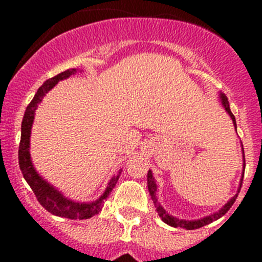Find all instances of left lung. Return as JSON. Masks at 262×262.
<instances>
[{"label":"left lung","instance_id":"1","mask_svg":"<svg viewBox=\"0 0 262 262\" xmlns=\"http://www.w3.org/2000/svg\"><path fill=\"white\" fill-rule=\"evenodd\" d=\"M221 102H222V105H223V107L226 108L227 113H228V115L231 117V119H232L233 126H235V128H236L235 115L231 113L228 99H227V97L224 96L223 93H221ZM243 154H244V149H243ZM243 159H244V156H243ZM243 163H244V164H243V166H244V169H245V159H244V161H243ZM243 177H244V173H243ZM243 177H242V180H240L239 191H240V187H242V184H243ZM147 184H148V190H149L151 198H152V201H154V203H155V207H156V210H157V214H159V216L161 217V221H163L164 223L169 224V226L176 227V228H177V227H181V228H186V230H196V228H201V227L207 226V224L212 223L214 221H217L219 217L223 216V215L226 214V212L228 211L231 207H232V205L235 203V201H236V196H237V194H236V195H233L232 198H231V200L228 201V202H227L221 210H219V211L214 212V214L209 215V216H205V217H202V219H196V221H185V219H178V217L173 216V215H169L168 212L164 210L163 206L160 205V202H157V196H156L157 185H156V181H155L154 174H152L151 170H148Z\"/></svg>","mask_w":262,"mask_h":262}]
</instances>
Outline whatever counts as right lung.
<instances>
[{
  "label": "right lung",
  "mask_w": 262,
  "mask_h": 262,
  "mask_svg": "<svg viewBox=\"0 0 262 262\" xmlns=\"http://www.w3.org/2000/svg\"><path fill=\"white\" fill-rule=\"evenodd\" d=\"M78 72V69H67L66 72H61L55 77L50 78L41 85L38 89L36 94L34 96L31 102L29 103V106L26 107L25 111V115H23L22 120V127H20V143H19V151H18V160H19V168L22 170V174L25 177V180L27 181V184L30 185V187L32 189L35 196L38 198L39 203H40L48 212L56 215V216L61 217H68V219H89L93 215L98 214L101 210H102L103 206V200H106L108 196V194L111 193V190L114 189V186L117 185L118 178H119L120 169L117 174H114L111 177V180L108 181L107 187L106 190L103 191V194L99 196L97 201L93 202H75V201L68 200L66 196L62 195L57 189L52 186V185L48 184L47 181H45L38 174V172L35 170L34 165H32L31 156H30V135H31V127L34 123V115H35V110L38 108V105L41 102V99L46 94L52 89L55 85L61 80H66V78L71 77V76L76 75Z\"/></svg>",
  "instance_id": "add662e5"
}]
</instances>
